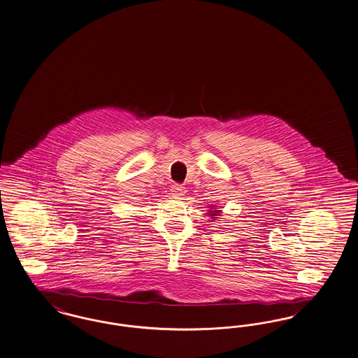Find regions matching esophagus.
Returning a JSON list of instances; mask_svg holds the SVG:
<instances>
[{
    "mask_svg": "<svg viewBox=\"0 0 358 358\" xmlns=\"http://www.w3.org/2000/svg\"><path fill=\"white\" fill-rule=\"evenodd\" d=\"M171 194H172V196H175V198H180V196H183V195L186 194V187H183L182 185L175 183V185H172V187H171Z\"/></svg>",
    "mask_w": 358,
    "mask_h": 358,
    "instance_id": "34e87169",
    "label": "esophagus"
}]
</instances>
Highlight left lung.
Masks as SVG:
<instances>
[{"label":"left lung","instance_id":"obj_1","mask_svg":"<svg viewBox=\"0 0 358 358\" xmlns=\"http://www.w3.org/2000/svg\"><path fill=\"white\" fill-rule=\"evenodd\" d=\"M210 211H211V213H213V214H210V215H211V217H214V215H218V213H220V211H218V210H210Z\"/></svg>","mask_w":358,"mask_h":358}]
</instances>
